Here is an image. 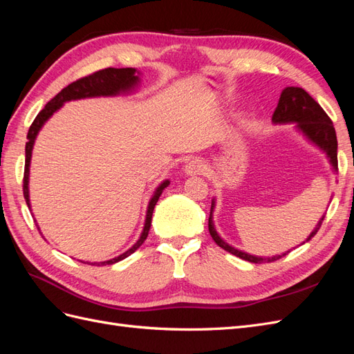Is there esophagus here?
<instances>
[{
	"label": "esophagus",
	"instance_id": "34e87169",
	"mask_svg": "<svg viewBox=\"0 0 354 354\" xmlns=\"http://www.w3.org/2000/svg\"><path fill=\"white\" fill-rule=\"evenodd\" d=\"M186 176H201L205 173V164L201 159H192L185 167Z\"/></svg>",
	"mask_w": 354,
	"mask_h": 354
}]
</instances>
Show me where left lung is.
Returning a JSON list of instances; mask_svg holds the SVG:
<instances>
[{
  "mask_svg": "<svg viewBox=\"0 0 354 354\" xmlns=\"http://www.w3.org/2000/svg\"><path fill=\"white\" fill-rule=\"evenodd\" d=\"M272 122L273 124H294L295 130L301 134L308 143H312L316 146L319 151H322L326 155V159L329 165L332 167V171L337 173L338 171V159H337V134H335V128L332 121L329 120V116L325 113V111L320 108V104L310 95L306 90L299 88V87H286L281 97L279 103H277V108L272 116ZM214 208H216V198L211 201V211H209V218H208V229L211 238L214 239L218 246H221L223 250H226L227 252L239 257V259L250 261V263H266V261H274L279 260L281 257L286 255L289 251L281 254V255H273V257H259L250 252L241 251L234 246L229 245L226 241H224L217 229L216 224H214L212 220V212ZM325 216H322L316 224V227L312 230V233L308 234V238L303 242H308L312 239L315 234L317 233L320 224H322Z\"/></svg>",
  "mask_w": 354,
  "mask_h": 354,
  "instance_id": "8db88e82",
  "label": "left lung"
}]
</instances>
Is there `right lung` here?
I'll use <instances>...</instances> for the list:
<instances>
[{"mask_svg": "<svg viewBox=\"0 0 354 354\" xmlns=\"http://www.w3.org/2000/svg\"><path fill=\"white\" fill-rule=\"evenodd\" d=\"M140 72H138L136 68H108L99 72H94L93 75H88V77L81 78L78 81H75L69 84L68 87L63 88L56 97H53L47 104L46 108L42 109L35 121L32 122L29 131H28V143L25 147V177H24V196L26 199L28 207L30 209V199H29V167H30V158H32V149H34L35 140L38 137V133L41 131V128L44 127V124L50 120V118L55 115L63 104L71 100H81V99H91V97H115V95L120 94H131L136 91V88L140 85ZM169 186V180H164L160 183L147 203V209H146V218L143 224V230L140 233V238L137 239V242L131 246L130 250H127L121 255L115 257V259H111L108 261H100V263H88L87 264H115L118 261H121L127 259L128 255H131L136 250H138L142 246V243L146 241L149 229H151L152 224V216H153V209L159 196L162 195V192L165 187ZM37 221V220H35ZM38 226V223H37ZM39 230V226H38ZM81 261V260H80ZM85 263V261H81Z\"/></svg>", "mask_w": 354, "mask_h": 354, "instance_id": "obj_1", "label": "right lung"}]
</instances>
